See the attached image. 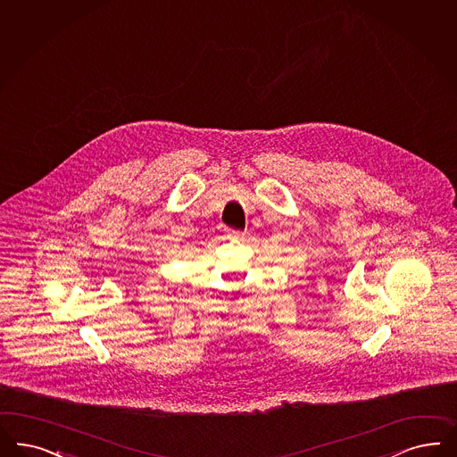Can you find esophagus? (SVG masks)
<instances>
[{"mask_svg":"<svg viewBox=\"0 0 457 457\" xmlns=\"http://www.w3.org/2000/svg\"><path fill=\"white\" fill-rule=\"evenodd\" d=\"M228 236L234 237V238H236V237L244 236V232H240V230H230V234H228Z\"/></svg>","mask_w":457,"mask_h":457,"instance_id":"esophagus-1","label":"esophagus"}]
</instances>
